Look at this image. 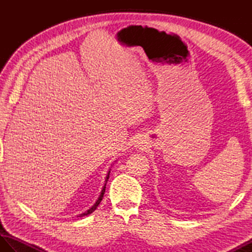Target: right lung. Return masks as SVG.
I'll return each mask as SVG.
<instances>
[{
  "mask_svg": "<svg viewBox=\"0 0 252 252\" xmlns=\"http://www.w3.org/2000/svg\"><path fill=\"white\" fill-rule=\"evenodd\" d=\"M109 173H110V171L108 172V175L106 176V183H107V181H108V179H109ZM106 183H105V185H104V187H103V189H101V192H100V195H99V197H98L97 201H96V202L94 203V206H93L92 208H90L87 212H84V213H82V215H80L79 217L88 216V215H91V213H92L93 211H95V209L97 208V206L99 205V202L101 201V199H103V197H104V194H105V189H106Z\"/></svg>",
  "mask_w": 252,
  "mask_h": 252,
  "instance_id": "1",
  "label": "right lung"
}]
</instances>
